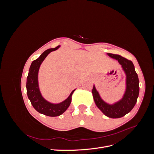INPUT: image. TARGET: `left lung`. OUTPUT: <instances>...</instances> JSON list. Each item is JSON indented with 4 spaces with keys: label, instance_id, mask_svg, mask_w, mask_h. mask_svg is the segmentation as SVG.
Here are the masks:
<instances>
[{
    "label": "left lung",
    "instance_id": "obj_1",
    "mask_svg": "<svg viewBox=\"0 0 154 154\" xmlns=\"http://www.w3.org/2000/svg\"><path fill=\"white\" fill-rule=\"evenodd\" d=\"M108 54L111 58L118 60L126 73L127 90L125 94L123 99L118 103L109 105L102 100L94 86L92 90V93L96 106L102 112L110 118H119L130 112L136 105L139 92V82L132 61L118 54L112 53H108Z\"/></svg>",
    "mask_w": 154,
    "mask_h": 154
}]
</instances>
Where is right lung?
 Instances as JSON below:
<instances>
[{
  "mask_svg": "<svg viewBox=\"0 0 154 154\" xmlns=\"http://www.w3.org/2000/svg\"><path fill=\"white\" fill-rule=\"evenodd\" d=\"M59 47L60 46L58 45L55 48L49 49L45 51L38 59L34 60L31 63L28 76L27 77V94L31 105L39 113L51 116V117L60 116L67 109L71 103L72 95L75 91H72L71 94L66 100L58 104L49 103L48 101H46L40 94L38 83V72L40 66L48 54L51 51L57 50Z\"/></svg>",
  "mask_w": 154,
  "mask_h": 154,
  "instance_id": "obj_1",
  "label": "right lung"
}]
</instances>
